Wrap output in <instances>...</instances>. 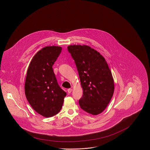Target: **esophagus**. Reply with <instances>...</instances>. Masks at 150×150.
Masks as SVG:
<instances>
[{
  "mask_svg": "<svg viewBox=\"0 0 150 150\" xmlns=\"http://www.w3.org/2000/svg\"><path fill=\"white\" fill-rule=\"evenodd\" d=\"M72 91V89H68L67 90V91H68V93H71Z\"/></svg>",
  "mask_w": 150,
  "mask_h": 150,
  "instance_id": "1",
  "label": "esophagus"
}]
</instances>
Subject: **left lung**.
I'll use <instances>...</instances> for the list:
<instances>
[{"label":"left lung","mask_w":150,"mask_h":150,"mask_svg":"<svg viewBox=\"0 0 150 150\" xmlns=\"http://www.w3.org/2000/svg\"><path fill=\"white\" fill-rule=\"evenodd\" d=\"M67 49L75 61L83 88L79 100L81 108L92 115L101 113L114 91V79L106 61L86 45H70Z\"/></svg>","instance_id":"obj_1"}]
</instances>
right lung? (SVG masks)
Wrapping results in <instances>:
<instances>
[{"mask_svg":"<svg viewBox=\"0 0 150 150\" xmlns=\"http://www.w3.org/2000/svg\"><path fill=\"white\" fill-rule=\"evenodd\" d=\"M59 46H47L33 57L25 83L27 99L33 109L45 117L60 112L66 93L58 84L53 65L61 53Z\"/></svg>","mask_w":150,"mask_h":150,"instance_id":"1","label":"right lung"}]
</instances>
